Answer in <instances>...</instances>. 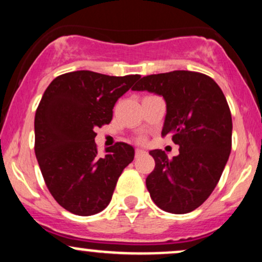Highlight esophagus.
<instances>
[{
	"mask_svg": "<svg viewBox=\"0 0 262 262\" xmlns=\"http://www.w3.org/2000/svg\"><path fill=\"white\" fill-rule=\"evenodd\" d=\"M144 154H145V151H144V150H141V149L135 150V158H139V156L144 155Z\"/></svg>",
	"mask_w": 262,
	"mask_h": 262,
	"instance_id": "obj_1",
	"label": "esophagus"
}]
</instances>
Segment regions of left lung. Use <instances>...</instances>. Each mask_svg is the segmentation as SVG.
<instances>
[{"instance_id":"left-lung-1","label":"left lung","mask_w":262,"mask_h":262,"mask_svg":"<svg viewBox=\"0 0 262 262\" xmlns=\"http://www.w3.org/2000/svg\"><path fill=\"white\" fill-rule=\"evenodd\" d=\"M132 90L164 97L161 135L180 146L172 159L149 151L155 160L146 177L150 197L165 212H192L210 196L229 159L233 123L224 93L207 75L185 70L144 76Z\"/></svg>"}]
</instances>
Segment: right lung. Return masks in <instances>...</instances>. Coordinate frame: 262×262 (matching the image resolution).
<instances>
[{"mask_svg":"<svg viewBox=\"0 0 262 262\" xmlns=\"http://www.w3.org/2000/svg\"><path fill=\"white\" fill-rule=\"evenodd\" d=\"M140 75L108 76L89 70L60 75L45 90L34 118V151L45 185L62 208L77 215L103 210L134 148L117 143L97 155L96 128Z\"/></svg>","mask_w":262,"mask_h":262,"instance_id":"right-lung-1","label":"right lung"}]
</instances>
